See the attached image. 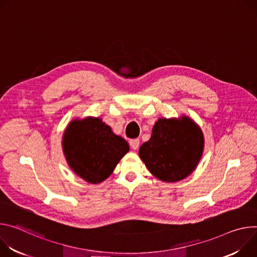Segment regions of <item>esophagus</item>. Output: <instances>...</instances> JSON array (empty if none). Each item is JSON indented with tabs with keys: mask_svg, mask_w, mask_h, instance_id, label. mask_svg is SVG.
Returning a JSON list of instances; mask_svg holds the SVG:
<instances>
[{
	"mask_svg": "<svg viewBox=\"0 0 257 257\" xmlns=\"http://www.w3.org/2000/svg\"><path fill=\"white\" fill-rule=\"evenodd\" d=\"M130 145H131V148L134 149V150H137L140 146V140L139 139H133L130 141Z\"/></svg>",
	"mask_w": 257,
	"mask_h": 257,
	"instance_id": "obj_1",
	"label": "esophagus"
}]
</instances>
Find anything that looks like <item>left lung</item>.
I'll return each mask as SVG.
<instances>
[{
  "label": "left lung",
  "instance_id": "obj_1",
  "mask_svg": "<svg viewBox=\"0 0 257 257\" xmlns=\"http://www.w3.org/2000/svg\"><path fill=\"white\" fill-rule=\"evenodd\" d=\"M204 148L203 134L193 120L160 118L150 140L140 147V158L163 182H178L196 168Z\"/></svg>",
  "mask_w": 257,
  "mask_h": 257
}]
</instances>
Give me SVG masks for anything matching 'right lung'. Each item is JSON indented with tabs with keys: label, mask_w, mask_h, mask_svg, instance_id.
<instances>
[{
	"label": "right lung",
	"mask_w": 257,
	"mask_h": 257,
	"mask_svg": "<svg viewBox=\"0 0 257 257\" xmlns=\"http://www.w3.org/2000/svg\"><path fill=\"white\" fill-rule=\"evenodd\" d=\"M62 145L71 169L91 184L107 179L130 150L124 139L94 117L73 120L64 133Z\"/></svg>",
	"instance_id": "right-lung-1"
}]
</instances>
